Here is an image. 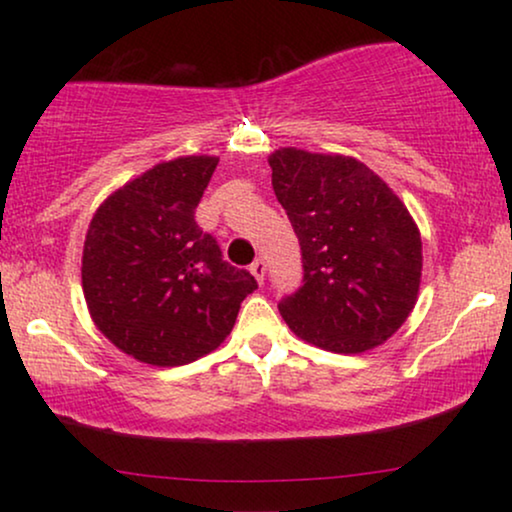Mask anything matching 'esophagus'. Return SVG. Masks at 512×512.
<instances>
[{"label":"esophagus","mask_w":512,"mask_h":512,"mask_svg":"<svg viewBox=\"0 0 512 512\" xmlns=\"http://www.w3.org/2000/svg\"><path fill=\"white\" fill-rule=\"evenodd\" d=\"M249 270H251V275L256 277V282H258V284H263V279H265V270H268V265H265V258H256V261L249 265Z\"/></svg>","instance_id":"obj_1"}]
</instances>
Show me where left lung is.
Segmentation results:
<instances>
[{"mask_svg":"<svg viewBox=\"0 0 512 512\" xmlns=\"http://www.w3.org/2000/svg\"><path fill=\"white\" fill-rule=\"evenodd\" d=\"M268 163L303 251V286L279 303L286 326L335 354L382 345L422 284V235L408 207L352 156L284 146Z\"/></svg>","mask_w":512,"mask_h":512,"instance_id":"1","label":"left lung"}]
</instances>
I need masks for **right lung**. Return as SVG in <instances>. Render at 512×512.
<instances>
[{"mask_svg": "<svg viewBox=\"0 0 512 512\" xmlns=\"http://www.w3.org/2000/svg\"><path fill=\"white\" fill-rule=\"evenodd\" d=\"M216 165V156L163 160L116 188L90 219L81 258L90 319L149 366H186L214 352L258 286L195 223Z\"/></svg>", "mask_w": 512, "mask_h": 512, "instance_id": "obj_1", "label": "right lung"}]
</instances>
